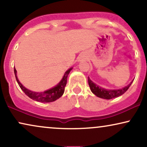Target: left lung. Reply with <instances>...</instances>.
<instances>
[{
  "instance_id": "8db88e82",
  "label": "left lung",
  "mask_w": 147,
  "mask_h": 147,
  "mask_svg": "<svg viewBox=\"0 0 147 147\" xmlns=\"http://www.w3.org/2000/svg\"><path fill=\"white\" fill-rule=\"evenodd\" d=\"M88 84H89L90 90H91L92 93L95 94L97 97L103 98V99H106V100H110V99H112V98H117L118 96L122 95L124 92L127 91L130 85L132 84V82H133L132 81L128 86H125V87L123 88H121V89L108 90V89H105V88H101L100 86H98L97 84H94V82L90 79L89 77H88Z\"/></svg>"
}]
</instances>
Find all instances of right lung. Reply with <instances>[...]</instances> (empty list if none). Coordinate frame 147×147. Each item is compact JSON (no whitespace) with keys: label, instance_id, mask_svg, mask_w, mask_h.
<instances>
[{"label":"right lung","instance_id":"add662e5","mask_svg":"<svg viewBox=\"0 0 147 147\" xmlns=\"http://www.w3.org/2000/svg\"><path fill=\"white\" fill-rule=\"evenodd\" d=\"M72 69V67L69 68V69L65 71V74H64L63 78H62L59 83H58L53 88H51V89L46 90L43 92H35L31 91V90H28L25 87L22 85L20 83V82L18 80L17 76V70L15 67H14V71H15V75L16 80L19 86L21 88V89L23 90L26 95L29 96L30 98L32 100H35V101L40 102H45V103H47V102H51L55 101L56 100L59 99L61 96L63 95L65 91V87L67 84V76L69 75V72L71 71Z\"/></svg>","mask_w":147,"mask_h":147}]
</instances>
